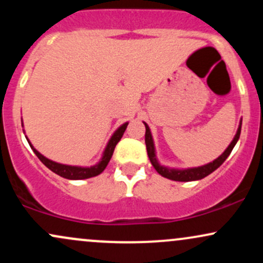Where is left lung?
<instances>
[{"instance_id": "1", "label": "left lung", "mask_w": 263, "mask_h": 263, "mask_svg": "<svg viewBox=\"0 0 263 263\" xmlns=\"http://www.w3.org/2000/svg\"><path fill=\"white\" fill-rule=\"evenodd\" d=\"M143 123H144V126H146L144 142H146L147 153H148V158H149L151 163H152L153 167H155V170L158 172L162 177L168 178V179H171V180H176V182H193V180L203 179V178L209 176V174L213 173L214 171L218 170L220 165L225 162V159L230 156L232 148H234L235 144L237 143L238 138H240L242 119L240 120V125H238L236 135L234 136V140L231 141V143L229 144L228 148L222 152L221 156H219L218 158L214 159L213 162L208 163V164L200 165V167L183 168V170H179V168H171V167H167V165H163L159 163L158 158H157V155H156V147H155V141H153V137H152V132H151L148 125H147L146 122H143Z\"/></svg>"}]
</instances>
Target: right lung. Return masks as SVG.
<instances>
[{
    "mask_svg": "<svg viewBox=\"0 0 263 263\" xmlns=\"http://www.w3.org/2000/svg\"><path fill=\"white\" fill-rule=\"evenodd\" d=\"M127 125H128V122L122 123V125L120 126V127L114 132L112 136L110 137V140H108V142H107L106 147H105L104 152H102L100 161L96 163V164L90 165V167L63 164V163L54 162V161H52V159L44 157L43 155H42V153H39L38 151L35 149L34 147H33V144L31 143V142H29L27 136H26V138H27V141H28L31 148L33 149V152H34L35 156H37L38 158L41 159V162L43 163L45 167L49 168L50 171L54 172L55 174H58V176L65 178V179L80 180V179H87V178L96 177V176H99V174H101L102 172H104L105 168H106V165L108 164V162H110L111 157H112L115 147H116V144L119 143V141L121 140V137L123 136V132L126 131V127H127ZM22 127H23V121H22Z\"/></svg>",
    "mask_w": 263,
    "mask_h": 263,
    "instance_id": "right-lung-1",
    "label": "right lung"
}]
</instances>
